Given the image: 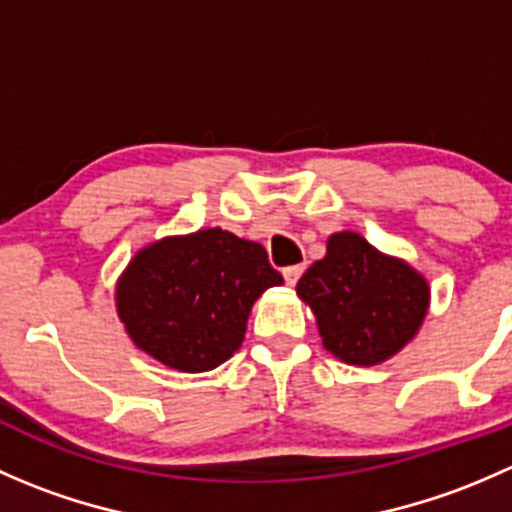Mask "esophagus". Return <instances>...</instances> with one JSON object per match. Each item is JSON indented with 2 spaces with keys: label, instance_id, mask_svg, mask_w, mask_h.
I'll list each match as a JSON object with an SVG mask.
<instances>
[{
  "label": "esophagus",
  "instance_id": "obj_1",
  "mask_svg": "<svg viewBox=\"0 0 512 512\" xmlns=\"http://www.w3.org/2000/svg\"><path fill=\"white\" fill-rule=\"evenodd\" d=\"M302 272H304L302 265H292V267H285V270H282V277H285V282L289 287H294L297 285L299 277H302Z\"/></svg>",
  "mask_w": 512,
  "mask_h": 512
}]
</instances>
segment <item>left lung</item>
<instances>
[{
	"instance_id": "obj_1",
	"label": "left lung",
	"mask_w": 512,
	"mask_h": 512,
	"mask_svg": "<svg viewBox=\"0 0 512 512\" xmlns=\"http://www.w3.org/2000/svg\"><path fill=\"white\" fill-rule=\"evenodd\" d=\"M324 349L352 366H376L399 354L421 329L431 287L401 257L376 250L359 232L329 235L327 255L297 282Z\"/></svg>"
}]
</instances>
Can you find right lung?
<instances>
[{
	"label": "right lung",
	"instance_id": "right-lung-1",
	"mask_svg": "<svg viewBox=\"0 0 512 512\" xmlns=\"http://www.w3.org/2000/svg\"><path fill=\"white\" fill-rule=\"evenodd\" d=\"M282 282L260 242L205 227L141 247L116 282V312L141 352L200 374L242 347L252 304Z\"/></svg>",
	"mask_w": 512,
	"mask_h": 512
}]
</instances>
